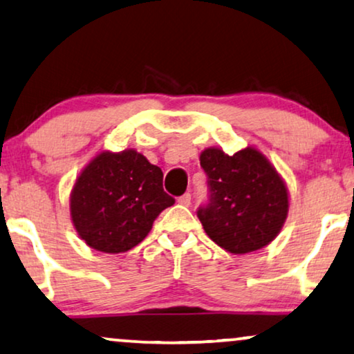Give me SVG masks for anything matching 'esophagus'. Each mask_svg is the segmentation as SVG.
Here are the masks:
<instances>
[{
	"instance_id": "obj_1",
	"label": "esophagus",
	"mask_w": 354,
	"mask_h": 354,
	"mask_svg": "<svg viewBox=\"0 0 354 354\" xmlns=\"http://www.w3.org/2000/svg\"><path fill=\"white\" fill-rule=\"evenodd\" d=\"M178 203L183 206H188L192 203V195L190 194H183L182 196H178Z\"/></svg>"
}]
</instances>
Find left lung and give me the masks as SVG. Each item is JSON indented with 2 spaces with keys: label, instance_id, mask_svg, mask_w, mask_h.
I'll list each match as a JSON object with an SVG mask.
<instances>
[{
  "label": "left lung",
  "instance_id": "left-lung-1",
  "mask_svg": "<svg viewBox=\"0 0 354 354\" xmlns=\"http://www.w3.org/2000/svg\"><path fill=\"white\" fill-rule=\"evenodd\" d=\"M200 164L208 176L209 200L196 216L211 241L236 255L268 245L289 209L286 183L270 160L250 146L232 156L206 148Z\"/></svg>",
  "mask_w": 354,
  "mask_h": 354
}]
</instances>
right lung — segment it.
Segmentation results:
<instances>
[{"label":"right lung","instance_id":"right-lung-1","mask_svg":"<svg viewBox=\"0 0 354 354\" xmlns=\"http://www.w3.org/2000/svg\"><path fill=\"white\" fill-rule=\"evenodd\" d=\"M176 203L162 171L135 149L104 151L82 169L71 190V221L91 249L120 254L140 244L160 211Z\"/></svg>","mask_w":354,"mask_h":354}]
</instances>
